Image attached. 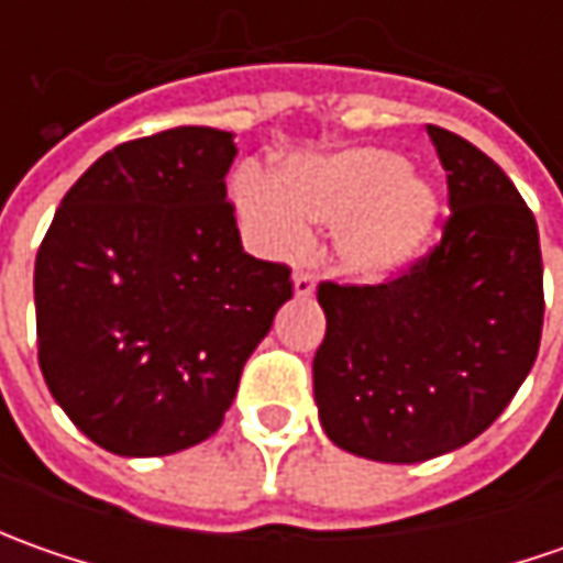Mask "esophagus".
<instances>
[{
    "instance_id": "34e87169",
    "label": "esophagus",
    "mask_w": 563,
    "mask_h": 563,
    "mask_svg": "<svg viewBox=\"0 0 563 563\" xmlns=\"http://www.w3.org/2000/svg\"><path fill=\"white\" fill-rule=\"evenodd\" d=\"M313 291H316L313 272H297V275H294V294H297V297H310Z\"/></svg>"
}]
</instances>
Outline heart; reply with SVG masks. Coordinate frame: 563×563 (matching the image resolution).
<instances>
[{
  "label": "heart",
  "instance_id": "b5f03b06",
  "mask_svg": "<svg viewBox=\"0 0 563 563\" xmlns=\"http://www.w3.org/2000/svg\"><path fill=\"white\" fill-rule=\"evenodd\" d=\"M234 200L263 247H303L307 225H335L341 266L357 278H385L410 266L439 222V194L407 172L404 156L351 146L282 168L278 181L244 172Z\"/></svg>",
  "mask_w": 563,
  "mask_h": 563
}]
</instances>
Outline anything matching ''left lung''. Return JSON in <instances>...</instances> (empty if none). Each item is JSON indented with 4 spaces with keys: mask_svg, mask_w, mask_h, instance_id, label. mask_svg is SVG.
<instances>
[{
    "mask_svg": "<svg viewBox=\"0 0 563 563\" xmlns=\"http://www.w3.org/2000/svg\"><path fill=\"white\" fill-rule=\"evenodd\" d=\"M426 131L448 172L442 241L378 285L316 291L319 422L382 464H420L486 432L530 376L545 316L530 206L483 150Z\"/></svg>",
    "mask_w": 563,
    "mask_h": 563,
    "instance_id": "obj_1",
    "label": "left lung"
}]
</instances>
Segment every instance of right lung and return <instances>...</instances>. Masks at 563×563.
Instances as JSON below:
<instances>
[{"instance_id":"obj_1","label":"right lung","mask_w":563,"mask_h":563,"mask_svg":"<svg viewBox=\"0 0 563 563\" xmlns=\"http://www.w3.org/2000/svg\"><path fill=\"white\" fill-rule=\"evenodd\" d=\"M228 131L119 143L65 194L33 269L40 369L77 429L121 457L209 439L294 294L241 247Z\"/></svg>"}]
</instances>
